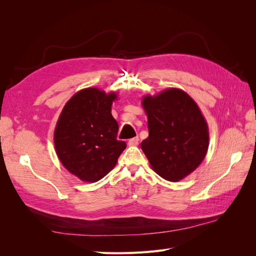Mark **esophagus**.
<instances>
[{
    "label": "esophagus",
    "mask_w": 256,
    "mask_h": 256,
    "mask_svg": "<svg viewBox=\"0 0 256 256\" xmlns=\"http://www.w3.org/2000/svg\"><path fill=\"white\" fill-rule=\"evenodd\" d=\"M138 144V136L130 138V140L128 141V145L129 146H136Z\"/></svg>",
    "instance_id": "esophagus-1"
}]
</instances>
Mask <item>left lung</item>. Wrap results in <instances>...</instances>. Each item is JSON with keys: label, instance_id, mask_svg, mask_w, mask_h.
<instances>
[{"label": "left lung", "instance_id": "obj_1", "mask_svg": "<svg viewBox=\"0 0 256 256\" xmlns=\"http://www.w3.org/2000/svg\"><path fill=\"white\" fill-rule=\"evenodd\" d=\"M148 136L141 148L152 168L168 182H180L202 164L209 132L198 106L180 88H166L142 99Z\"/></svg>", "mask_w": 256, "mask_h": 256}]
</instances>
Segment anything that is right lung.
<instances>
[{"instance_id":"add662e5","label":"right lung","mask_w":256,"mask_h":256,"mask_svg":"<svg viewBox=\"0 0 256 256\" xmlns=\"http://www.w3.org/2000/svg\"><path fill=\"white\" fill-rule=\"evenodd\" d=\"M118 92L88 88L68 100L54 130L62 164L82 182H96L118 164L126 143L118 141V124L111 114Z\"/></svg>"}]
</instances>
